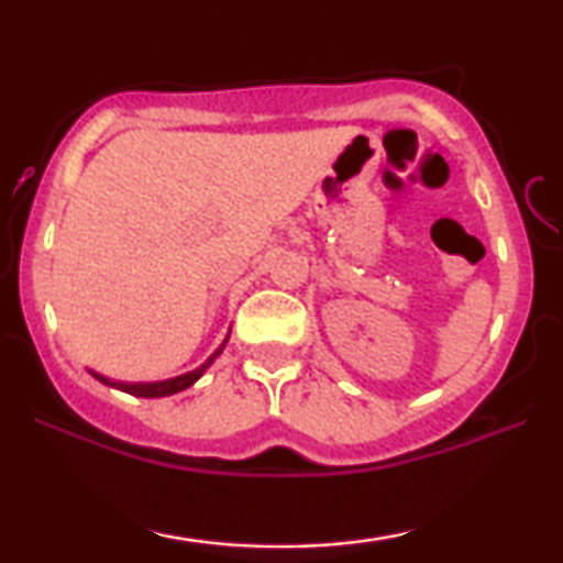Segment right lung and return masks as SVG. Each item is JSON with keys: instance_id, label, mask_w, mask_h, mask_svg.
Masks as SVG:
<instances>
[{"instance_id": "right-lung-1", "label": "right lung", "mask_w": 563, "mask_h": 563, "mask_svg": "<svg viewBox=\"0 0 563 563\" xmlns=\"http://www.w3.org/2000/svg\"><path fill=\"white\" fill-rule=\"evenodd\" d=\"M225 343H228V338L225 341H222V345L218 351L212 353L210 358L205 361L202 366L199 368H195V372H187V374H181V376H174V379H166V382H137V384H130V382H114V379H107V376H102V374H97V372H89L91 376H95L97 382H102V384H107V387H114V389H120V391H128V395H133V397H168V395H176V391H181V389H187V387H191V384H195L199 376H202L207 368L212 366V361L220 356L222 353V349H225Z\"/></svg>"}]
</instances>
